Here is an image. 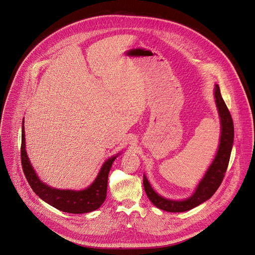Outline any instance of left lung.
I'll use <instances>...</instances> for the list:
<instances>
[{
    "instance_id": "8db88e82",
    "label": "left lung",
    "mask_w": 255,
    "mask_h": 255,
    "mask_svg": "<svg viewBox=\"0 0 255 255\" xmlns=\"http://www.w3.org/2000/svg\"><path fill=\"white\" fill-rule=\"evenodd\" d=\"M215 105H217L221 121L220 145L211 164L207 168L203 178L196 187L190 197L183 200H172L156 193L144 174V188L149 200L159 209L168 212H184L205 202L221 186L230 161V156L234 143V124L231 113L221 95L219 85L214 88Z\"/></svg>"
}]
</instances>
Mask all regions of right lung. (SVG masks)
<instances>
[{
  "label": "right lung",
  "mask_w": 255,
  "mask_h": 255,
  "mask_svg": "<svg viewBox=\"0 0 255 255\" xmlns=\"http://www.w3.org/2000/svg\"><path fill=\"white\" fill-rule=\"evenodd\" d=\"M25 132L24 119L22 121L21 134V163L25 178L33 190V192L42 200L51 206L68 213H87L99 208L105 201L107 194L108 174L112 163L119 157L120 154L109 157L101 166L99 173L97 174L95 181L84 190H61L53 188L40 180L35 170L33 169L27 152L25 149Z\"/></svg>",
  "instance_id": "1"
}]
</instances>
